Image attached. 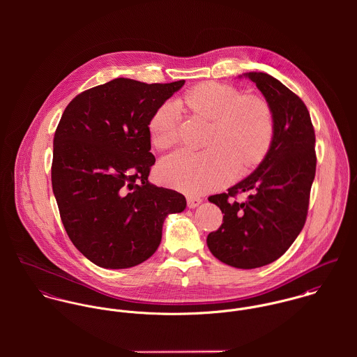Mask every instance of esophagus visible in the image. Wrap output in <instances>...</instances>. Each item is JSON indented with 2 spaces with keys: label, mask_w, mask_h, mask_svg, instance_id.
I'll use <instances>...</instances> for the list:
<instances>
[{
  "label": "esophagus",
  "mask_w": 357,
  "mask_h": 357,
  "mask_svg": "<svg viewBox=\"0 0 357 357\" xmlns=\"http://www.w3.org/2000/svg\"><path fill=\"white\" fill-rule=\"evenodd\" d=\"M201 204H202V199H201V198H192V197H190V198L187 199V204H188L190 208H195V207H198Z\"/></svg>",
  "instance_id": "obj_1"
}]
</instances>
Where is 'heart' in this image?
Returning a JSON list of instances; mask_svg holds the SVG:
<instances>
[{"mask_svg": "<svg viewBox=\"0 0 357 357\" xmlns=\"http://www.w3.org/2000/svg\"><path fill=\"white\" fill-rule=\"evenodd\" d=\"M190 111L211 123L204 153L178 150L158 166L160 181L187 194H204L227 184L238 172L259 163L273 139V114L257 96L228 85L207 82L184 98ZM153 147L166 150L178 140V108L165 102L149 122Z\"/></svg>", "mask_w": 357, "mask_h": 357, "instance_id": "1", "label": "heart"}]
</instances>
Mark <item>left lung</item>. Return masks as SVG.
I'll return each mask as SVG.
<instances>
[{
    "mask_svg": "<svg viewBox=\"0 0 357 357\" xmlns=\"http://www.w3.org/2000/svg\"><path fill=\"white\" fill-rule=\"evenodd\" d=\"M273 114V139L255 172L208 197L222 211L221 227L207 235V248L221 262L253 269L284 255L305 224L310 187L316 172L314 130L304 102L265 73H245ZM250 197L236 203L234 195Z\"/></svg>",
    "mask_w": 357,
    "mask_h": 357,
    "instance_id": "left-lung-1",
    "label": "left lung"
}]
</instances>
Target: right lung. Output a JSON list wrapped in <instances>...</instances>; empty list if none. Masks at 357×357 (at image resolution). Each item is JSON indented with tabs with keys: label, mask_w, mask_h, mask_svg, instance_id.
Instances as JSON below:
<instances>
[{
	"label": "right lung",
	"mask_w": 357,
	"mask_h": 357,
	"mask_svg": "<svg viewBox=\"0 0 357 357\" xmlns=\"http://www.w3.org/2000/svg\"><path fill=\"white\" fill-rule=\"evenodd\" d=\"M184 84L115 78L78 95L61 115L52 188L68 238L98 266L125 269L149 259L165 218L187 206L184 195L149 181V122Z\"/></svg>",
	"instance_id": "obj_1"
}]
</instances>
